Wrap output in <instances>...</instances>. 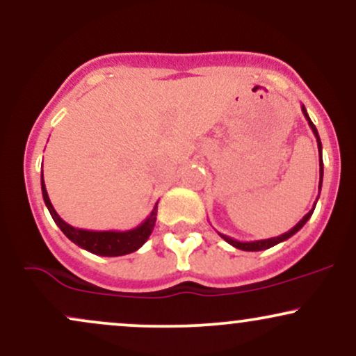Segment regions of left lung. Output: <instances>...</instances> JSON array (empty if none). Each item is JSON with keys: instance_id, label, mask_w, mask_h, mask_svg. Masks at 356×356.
I'll list each match as a JSON object with an SVG mask.
<instances>
[{"instance_id": "8db88e82", "label": "left lung", "mask_w": 356, "mask_h": 356, "mask_svg": "<svg viewBox=\"0 0 356 356\" xmlns=\"http://www.w3.org/2000/svg\"><path fill=\"white\" fill-rule=\"evenodd\" d=\"M301 112H303L305 118H306V120H308V125H309V129L313 130L314 137H316L318 152H320V184H318V189H320V192H321V184H323V157H321V140H320V136H318V130H316V127H314V124H313V122H312V118L308 117V112H306L305 105H301ZM318 197H320V194H318ZM318 197H316V202H318ZM316 202L313 204V209L309 211L308 214H306L305 218L301 219L300 222H298L295 227H291V229H289L288 232H284V234L277 236V238H269V239H261V241H238V239H232V238H229V236H226V234H220V232H219V236H220V238H222L224 241H226V243H229L231 246H234V248H238V249H243V251H263V249H269V248L276 246V244L283 243V241H286V239H289V238H291L293 234H296V232L300 231L301 227H303L306 222H308V219L312 218V214H313L314 207H316Z\"/></svg>"}]
</instances>
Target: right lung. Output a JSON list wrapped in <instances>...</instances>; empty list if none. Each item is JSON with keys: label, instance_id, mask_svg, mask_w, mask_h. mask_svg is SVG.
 Wrapping results in <instances>:
<instances>
[{"label": "right lung", "instance_id": "right-lung-1", "mask_svg": "<svg viewBox=\"0 0 356 356\" xmlns=\"http://www.w3.org/2000/svg\"><path fill=\"white\" fill-rule=\"evenodd\" d=\"M42 194L43 201L47 204L48 211H50L53 220L56 222V226L60 227L61 232L67 236L72 243H75L76 246L87 249L88 252L99 256H124L130 254V252L137 251L138 248H142L145 244V241L149 239V236L152 234L155 220H157V204L154 206L152 212L147 218L140 226L134 227L129 231H87V229H79V227H73L68 222H65L63 219L56 214L55 207L48 197L47 187H44L43 181V172H42Z\"/></svg>", "mask_w": 356, "mask_h": 356}]
</instances>
